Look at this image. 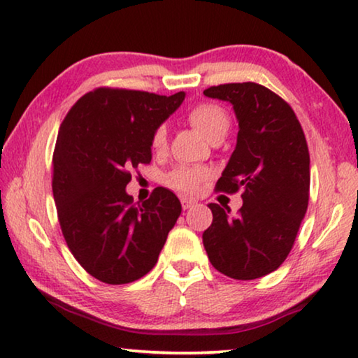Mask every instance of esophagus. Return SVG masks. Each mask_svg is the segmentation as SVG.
<instances>
[{"instance_id": "esophagus-1", "label": "esophagus", "mask_w": 358, "mask_h": 358, "mask_svg": "<svg viewBox=\"0 0 358 358\" xmlns=\"http://www.w3.org/2000/svg\"><path fill=\"white\" fill-rule=\"evenodd\" d=\"M196 199H191V197H186V196H181V206H183V209H189V207H193L196 204Z\"/></svg>"}]
</instances>
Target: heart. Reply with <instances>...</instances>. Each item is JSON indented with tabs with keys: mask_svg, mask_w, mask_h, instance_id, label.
Returning a JSON list of instances; mask_svg holds the SVG:
<instances>
[{
	"mask_svg": "<svg viewBox=\"0 0 358 358\" xmlns=\"http://www.w3.org/2000/svg\"><path fill=\"white\" fill-rule=\"evenodd\" d=\"M188 122L210 143L223 140L230 130V117L217 104L196 106L189 110ZM165 146H167V130L165 127H159L152 135V148L156 151H162ZM209 177V169L183 165L169 175L167 183L181 193H196L201 188L202 181Z\"/></svg>",
	"mask_w": 358,
	"mask_h": 358,
	"instance_id": "b5f03b06",
	"label": "heart"
}]
</instances>
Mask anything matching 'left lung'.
<instances>
[{
  "label": "left lung",
  "instance_id": "left-lung-1",
  "mask_svg": "<svg viewBox=\"0 0 358 358\" xmlns=\"http://www.w3.org/2000/svg\"><path fill=\"white\" fill-rule=\"evenodd\" d=\"M227 101L238 120L236 148L218 191L243 193L236 217L210 202L212 225L202 234L210 264L234 280H255L285 262L303 220L310 188V156L294 110L262 85L227 83L207 88Z\"/></svg>",
  "mask_w": 358,
  "mask_h": 358
}]
</instances>
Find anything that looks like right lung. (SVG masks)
I'll return each instance as SVG.
<instances>
[{"label":"right lung","mask_w":358,"mask_h":358,"mask_svg":"<svg viewBox=\"0 0 358 358\" xmlns=\"http://www.w3.org/2000/svg\"><path fill=\"white\" fill-rule=\"evenodd\" d=\"M185 99L98 88L82 96L61 124L52 156V194L77 262L108 285L140 280L156 265L181 213L167 188L133 206L130 170L152 159V135Z\"/></svg>","instance_id":"1"}]
</instances>
